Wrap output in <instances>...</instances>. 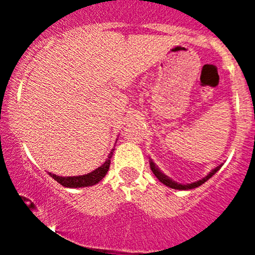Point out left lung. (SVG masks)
Instances as JSON below:
<instances>
[{"label": "left lung", "instance_id": "obj_1", "mask_svg": "<svg viewBox=\"0 0 255 255\" xmlns=\"http://www.w3.org/2000/svg\"><path fill=\"white\" fill-rule=\"evenodd\" d=\"M149 163H150V169H151V171H153L154 175H155L156 177H158L159 181L163 182V184H164V185H166V186L171 187V189H175V190H191V189H195V187H199L200 185L205 184V182H206L207 180L210 179V177H212L213 175H215V174L217 173L218 170H220L221 166H222V165L216 166V168L213 169V170L211 171V173L208 174L207 176H205L204 179L199 180V181H195V182H192V184H186V185H184V184H179V182L174 181V180H171L170 177L166 176L165 174L161 173V171L159 170L158 168H156L155 164L153 163V160H150V161H149Z\"/></svg>", "mask_w": 255, "mask_h": 255}]
</instances>
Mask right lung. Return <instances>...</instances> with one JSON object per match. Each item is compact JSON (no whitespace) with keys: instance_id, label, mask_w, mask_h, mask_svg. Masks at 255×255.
<instances>
[{"instance_id":"1","label":"right lung","mask_w":255,"mask_h":255,"mask_svg":"<svg viewBox=\"0 0 255 255\" xmlns=\"http://www.w3.org/2000/svg\"><path fill=\"white\" fill-rule=\"evenodd\" d=\"M113 154V149L111 153L109 154V158L107 160L102 164L100 168L95 169L91 173L86 174V175H79V176H58L55 174L49 173V175L53 177L55 181H58L59 184L63 185L65 187H86V186H92V185H96L97 182L101 181L104 179L105 175L107 174L110 169V164H111V158Z\"/></svg>"}]
</instances>
